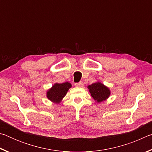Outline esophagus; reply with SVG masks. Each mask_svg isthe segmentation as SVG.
I'll list each match as a JSON object with an SVG mask.
<instances>
[{
  "mask_svg": "<svg viewBox=\"0 0 152 152\" xmlns=\"http://www.w3.org/2000/svg\"><path fill=\"white\" fill-rule=\"evenodd\" d=\"M74 85H75L77 87H82V86H83V82L80 81V82H77V83L74 84Z\"/></svg>",
  "mask_w": 152,
  "mask_h": 152,
  "instance_id": "1",
  "label": "esophagus"
}]
</instances>
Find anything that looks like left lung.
<instances>
[{
	"instance_id": "8db88e82",
	"label": "left lung",
	"mask_w": 152,
	"mask_h": 152,
	"mask_svg": "<svg viewBox=\"0 0 152 152\" xmlns=\"http://www.w3.org/2000/svg\"><path fill=\"white\" fill-rule=\"evenodd\" d=\"M88 88L92 97L97 102H101L105 101L110 96V92L109 88L99 82L88 86Z\"/></svg>"
}]
</instances>
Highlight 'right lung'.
Here are the masks:
<instances>
[{
    "label": "right lung",
    "instance_id": "obj_1",
    "mask_svg": "<svg viewBox=\"0 0 152 152\" xmlns=\"http://www.w3.org/2000/svg\"><path fill=\"white\" fill-rule=\"evenodd\" d=\"M71 87L72 84L67 82L62 84L56 83L52 88L47 92L48 99L56 103H59Z\"/></svg>",
    "mask_w": 152,
    "mask_h": 152
}]
</instances>
